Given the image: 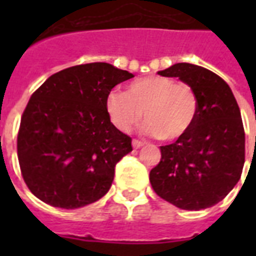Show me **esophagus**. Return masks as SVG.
Here are the masks:
<instances>
[{"instance_id": "1", "label": "esophagus", "mask_w": 256, "mask_h": 256, "mask_svg": "<svg viewBox=\"0 0 256 256\" xmlns=\"http://www.w3.org/2000/svg\"><path fill=\"white\" fill-rule=\"evenodd\" d=\"M132 148H140L144 146V142H140V140H132Z\"/></svg>"}]
</instances>
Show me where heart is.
Instances as JSON below:
<instances>
[{"label":"heart","instance_id":"obj_1","mask_svg":"<svg viewBox=\"0 0 256 256\" xmlns=\"http://www.w3.org/2000/svg\"><path fill=\"white\" fill-rule=\"evenodd\" d=\"M106 110L120 132H128L144 114L148 120L142 126L144 134L174 140L194 124L198 98L187 84L164 76H148L132 81L128 92H108Z\"/></svg>","mask_w":256,"mask_h":256}]
</instances>
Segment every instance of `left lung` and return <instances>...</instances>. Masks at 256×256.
<instances>
[{"label": "left lung", "mask_w": 256, "mask_h": 256, "mask_svg": "<svg viewBox=\"0 0 256 256\" xmlns=\"http://www.w3.org/2000/svg\"><path fill=\"white\" fill-rule=\"evenodd\" d=\"M176 77L198 98V112L188 132L160 146V162L150 183L160 198L183 210L198 211L220 202L238 183L244 164V130L230 86L211 70L175 64L158 72Z\"/></svg>", "instance_id": "8db88e82"}]
</instances>
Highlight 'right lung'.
<instances>
[{
    "mask_svg": "<svg viewBox=\"0 0 256 256\" xmlns=\"http://www.w3.org/2000/svg\"><path fill=\"white\" fill-rule=\"evenodd\" d=\"M132 73L104 62L53 74L22 114L17 152L24 180L42 202L80 208L112 187L132 138L110 122L106 98Z\"/></svg>",
    "mask_w": 256,
    "mask_h": 256,
    "instance_id": "obj_1",
    "label": "right lung"
}]
</instances>
